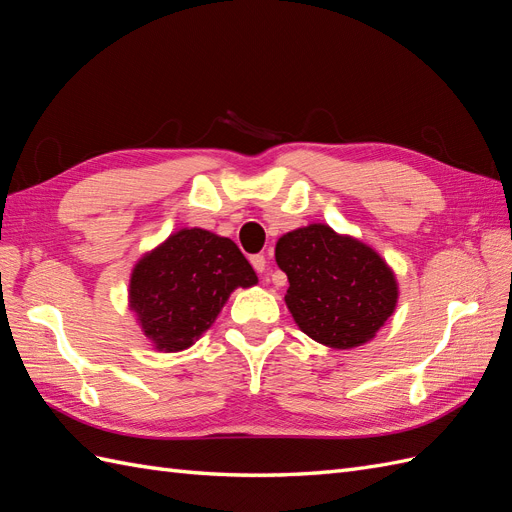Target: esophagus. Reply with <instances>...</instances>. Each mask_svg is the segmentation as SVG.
<instances>
[{
    "instance_id": "1",
    "label": "esophagus",
    "mask_w": 512,
    "mask_h": 512,
    "mask_svg": "<svg viewBox=\"0 0 512 512\" xmlns=\"http://www.w3.org/2000/svg\"><path fill=\"white\" fill-rule=\"evenodd\" d=\"M251 264H253V268H255L259 274H266L268 261H266L264 255H253V257H251Z\"/></svg>"
}]
</instances>
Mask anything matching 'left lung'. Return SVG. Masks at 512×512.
<instances>
[{"instance_id": "8db88e82", "label": "left lung", "mask_w": 512, "mask_h": 512, "mask_svg": "<svg viewBox=\"0 0 512 512\" xmlns=\"http://www.w3.org/2000/svg\"><path fill=\"white\" fill-rule=\"evenodd\" d=\"M285 305L313 342L350 350L372 342L398 307L396 272L372 246L324 222L287 231L274 248Z\"/></svg>"}]
</instances>
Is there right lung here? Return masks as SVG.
<instances>
[{
	"label": "right lung",
	"instance_id": "add662e5",
	"mask_svg": "<svg viewBox=\"0 0 512 512\" xmlns=\"http://www.w3.org/2000/svg\"><path fill=\"white\" fill-rule=\"evenodd\" d=\"M253 285L257 274L238 244L183 227L131 268L127 307L157 352H181L209 331L238 287Z\"/></svg>",
	"mask_w": 512,
	"mask_h": 512
}]
</instances>
